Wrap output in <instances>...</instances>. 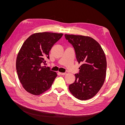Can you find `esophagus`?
<instances>
[{"label":"esophagus","instance_id":"obj_1","mask_svg":"<svg viewBox=\"0 0 125 125\" xmlns=\"http://www.w3.org/2000/svg\"><path fill=\"white\" fill-rule=\"evenodd\" d=\"M59 73L61 75H65V74H66V73Z\"/></svg>","mask_w":125,"mask_h":125}]
</instances>
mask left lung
Segmentation results:
<instances>
[{
    "instance_id": "left-lung-1",
    "label": "left lung",
    "mask_w": 125,
    "mask_h": 125,
    "mask_svg": "<svg viewBox=\"0 0 125 125\" xmlns=\"http://www.w3.org/2000/svg\"><path fill=\"white\" fill-rule=\"evenodd\" d=\"M65 37L74 48L78 64H82L69 90L78 99H90L99 92L105 81V55L99 43L93 38L73 34H65Z\"/></svg>"
}]
</instances>
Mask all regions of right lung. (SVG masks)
Instances as JSON below:
<instances>
[{
	"label": "right lung",
	"instance_id": "right-lung-1",
	"mask_svg": "<svg viewBox=\"0 0 125 125\" xmlns=\"http://www.w3.org/2000/svg\"><path fill=\"white\" fill-rule=\"evenodd\" d=\"M63 34L52 32L36 33L23 43L16 60L19 79L27 92L39 95L49 90L57 76L49 67L43 66L53 45Z\"/></svg>",
	"mask_w": 125,
	"mask_h": 125
}]
</instances>
